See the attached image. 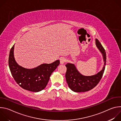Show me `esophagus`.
Segmentation results:
<instances>
[{
    "instance_id": "1",
    "label": "esophagus",
    "mask_w": 121,
    "mask_h": 121,
    "mask_svg": "<svg viewBox=\"0 0 121 121\" xmlns=\"http://www.w3.org/2000/svg\"><path fill=\"white\" fill-rule=\"evenodd\" d=\"M66 61V60L64 57H61L60 59V63L61 64H64Z\"/></svg>"
}]
</instances>
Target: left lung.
Instances as JSON below:
<instances>
[{
  "label": "left lung",
  "instance_id": "1",
  "mask_svg": "<svg viewBox=\"0 0 121 121\" xmlns=\"http://www.w3.org/2000/svg\"><path fill=\"white\" fill-rule=\"evenodd\" d=\"M95 41L96 46L101 53L104 62V65L99 72L92 76H84L78 71L74 64L67 63L65 65L67 69L66 80L69 88L74 92H86L91 90L98 84L104 73L106 61V52L99 40L96 39Z\"/></svg>",
  "mask_w": 121,
  "mask_h": 121
}]
</instances>
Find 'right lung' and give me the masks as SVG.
<instances>
[{
    "mask_svg": "<svg viewBox=\"0 0 121 121\" xmlns=\"http://www.w3.org/2000/svg\"><path fill=\"white\" fill-rule=\"evenodd\" d=\"M14 49V45L10 51L9 65L15 81L23 89L32 92H37L44 89L52 73L59 65L60 61L57 60L49 64H43L31 69L26 68L15 61Z\"/></svg>",
    "mask_w": 121,
    "mask_h": 121,
    "instance_id": "1",
    "label": "right lung"
}]
</instances>
